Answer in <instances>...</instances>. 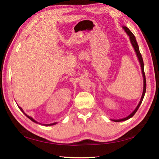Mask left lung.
Masks as SVG:
<instances>
[{
	"mask_svg": "<svg viewBox=\"0 0 159 159\" xmlns=\"http://www.w3.org/2000/svg\"><path fill=\"white\" fill-rule=\"evenodd\" d=\"M123 29H124L125 31L127 33V34L129 36V37H130V42L132 43V45H133L134 49V51H135V52L137 54V56H138V60H139V63H140V65H141V69H142V75H143V79H144V87H143V93H142V98H141V99L140 101H139V104L138 107H136V109L134 110V111H133V113L132 114H130V115L128 116L125 117L124 118H122V119H118V120H114V119H111V120H113V121H115V122H120V121H123V120H126L129 119V118H130L131 117H133V116L134 115V114L137 112V111H138V109H139V106H140V104L142 103V100H143L144 99V95H145V93H146V88H147V84H146V78H145V74H144V62H143V60H142V55L140 52H139V46H138V43H137V41H136V39H135V36H134V34L132 33V32L130 31V29H129L128 27H126V26H123Z\"/></svg>",
	"mask_w": 159,
	"mask_h": 159,
	"instance_id": "8db88e82",
	"label": "left lung"
}]
</instances>
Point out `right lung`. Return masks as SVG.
Masks as SVG:
<instances>
[{"label":"right lung","mask_w":159,"mask_h":159,"mask_svg":"<svg viewBox=\"0 0 159 159\" xmlns=\"http://www.w3.org/2000/svg\"><path fill=\"white\" fill-rule=\"evenodd\" d=\"M19 108H20V109L21 110V111H22V112L24 113V114H25V115L26 116H27V117H28V118H29V119H30V120H32V121H33V122H35V123H38V122H36V120H35L34 119V118H31V116H27V115H26V114H25V113L23 111V110H22V109H21L20 107H19ZM55 124H56V123H51V124H48V125H55Z\"/></svg>","instance_id":"obj_1"}]
</instances>
